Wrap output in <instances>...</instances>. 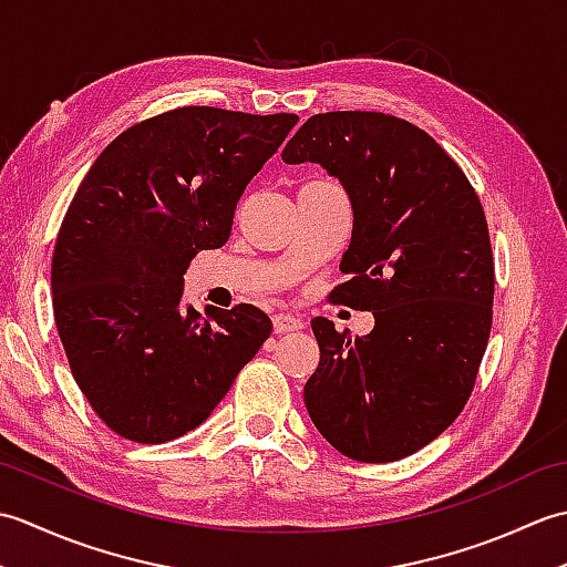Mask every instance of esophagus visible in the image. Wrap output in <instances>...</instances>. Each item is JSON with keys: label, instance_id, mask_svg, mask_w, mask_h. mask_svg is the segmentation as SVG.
<instances>
[{"label": "esophagus", "instance_id": "obj_1", "mask_svg": "<svg viewBox=\"0 0 567 567\" xmlns=\"http://www.w3.org/2000/svg\"><path fill=\"white\" fill-rule=\"evenodd\" d=\"M272 327H275V333H287V331L302 329L305 321L295 315H287V311H280V315L272 317Z\"/></svg>", "mask_w": 567, "mask_h": 567}]
</instances>
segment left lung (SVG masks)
Returning <instances> with one entry per match:
<instances>
[{
  "label": "left lung",
  "mask_w": 567,
  "mask_h": 567,
  "mask_svg": "<svg viewBox=\"0 0 567 567\" xmlns=\"http://www.w3.org/2000/svg\"><path fill=\"white\" fill-rule=\"evenodd\" d=\"M319 163L353 204L331 302L375 315L368 336L311 321L321 360L305 404L336 451L392 463L463 412L483 363L495 299L489 228L475 187L426 131L382 112L315 114L285 146Z\"/></svg>",
  "instance_id": "obj_1"
}]
</instances>
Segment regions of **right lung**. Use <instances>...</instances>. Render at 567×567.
<instances>
[{
  "label": "right lung",
  "instance_id": "right-lung-1",
  "mask_svg": "<svg viewBox=\"0 0 567 567\" xmlns=\"http://www.w3.org/2000/svg\"><path fill=\"white\" fill-rule=\"evenodd\" d=\"M297 114L179 106L118 134L60 224L53 315L70 372L106 426L136 443L197 429L272 331L252 305L183 309V275L231 236L236 204Z\"/></svg>",
  "mask_w": 567,
  "mask_h": 567
}]
</instances>
